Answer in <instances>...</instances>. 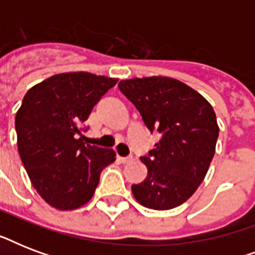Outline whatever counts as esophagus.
I'll return each mask as SVG.
<instances>
[{
  "label": "esophagus",
  "instance_id": "34e87169",
  "mask_svg": "<svg viewBox=\"0 0 255 255\" xmlns=\"http://www.w3.org/2000/svg\"><path fill=\"white\" fill-rule=\"evenodd\" d=\"M118 159L120 160V163L127 164V163H131V161H132V156H127V157H122V156H118Z\"/></svg>",
  "mask_w": 255,
  "mask_h": 255
}]
</instances>
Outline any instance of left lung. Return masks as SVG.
I'll return each instance as SVG.
<instances>
[{
  "instance_id": "left-lung-1",
  "label": "left lung",
  "mask_w": 255,
  "mask_h": 255,
  "mask_svg": "<svg viewBox=\"0 0 255 255\" xmlns=\"http://www.w3.org/2000/svg\"><path fill=\"white\" fill-rule=\"evenodd\" d=\"M119 88L149 131L161 133L155 149L140 157L148 174L132 185V193L145 208L173 209L197 190L209 169L220 131L213 107L173 78H132L120 81Z\"/></svg>"
}]
</instances>
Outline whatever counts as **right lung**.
<instances>
[{"instance_id": "1", "label": "right lung", "mask_w": 255, "mask_h": 255, "mask_svg": "<svg viewBox=\"0 0 255 255\" xmlns=\"http://www.w3.org/2000/svg\"><path fill=\"white\" fill-rule=\"evenodd\" d=\"M118 79L85 71L57 74L33 86L15 115L18 152L34 189L50 206L87 204L115 151L83 143L82 124Z\"/></svg>"}]
</instances>
